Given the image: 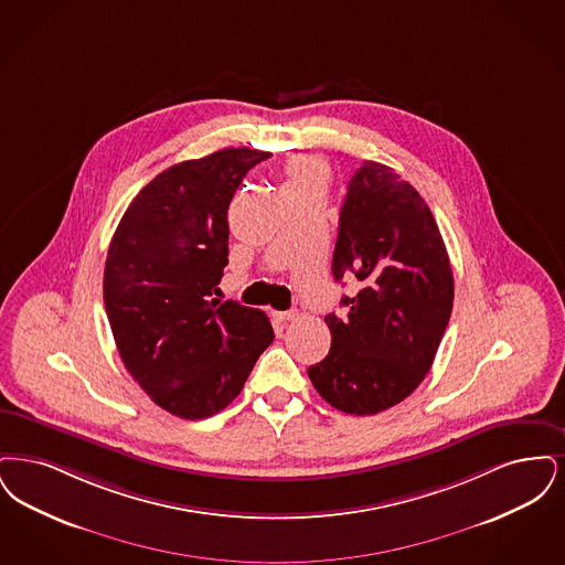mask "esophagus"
I'll list each match as a JSON object with an SVG mask.
<instances>
[{
  "mask_svg": "<svg viewBox=\"0 0 565 565\" xmlns=\"http://www.w3.org/2000/svg\"><path fill=\"white\" fill-rule=\"evenodd\" d=\"M274 317H276V320H278V322L287 324V322H291V320L297 319V317H299V312H297L295 308H291V310H285V312H276Z\"/></svg>",
  "mask_w": 565,
  "mask_h": 565,
  "instance_id": "obj_1",
  "label": "esophagus"
}]
</instances>
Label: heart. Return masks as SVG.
<instances>
[{
	"instance_id": "b5f03b06",
	"label": "heart",
	"mask_w": 565,
	"mask_h": 565,
	"mask_svg": "<svg viewBox=\"0 0 565 565\" xmlns=\"http://www.w3.org/2000/svg\"><path fill=\"white\" fill-rule=\"evenodd\" d=\"M329 183V169L324 160L317 156H295L287 164L282 192L299 194V192H319L322 194Z\"/></svg>"
}]
</instances>
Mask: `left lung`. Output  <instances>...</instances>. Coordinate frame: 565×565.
<instances>
[{
    "instance_id": "1",
    "label": "left lung",
    "mask_w": 565,
    "mask_h": 565,
    "mask_svg": "<svg viewBox=\"0 0 565 565\" xmlns=\"http://www.w3.org/2000/svg\"><path fill=\"white\" fill-rule=\"evenodd\" d=\"M354 276L344 315H327L329 354L308 375L320 396L352 416L380 414L430 371L454 306V274L439 225L416 188L380 162L348 183L333 278Z\"/></svg>"
}]
</instances>
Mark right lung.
I'll return each instance as SVG.
<instances>
[{"label": "right lung", "instance_id": "add662e5", "mask_svg": "<svg viewBox=\"0 0 565 565\" xmlns=\"http://www.w3.org/2000/svg\"><path fill=\"white\" fill-rule=\"evenodd\" d=\"M271 153L227 148L153 177L107 250L103 299L124 367L183 419L225 409L271 344L270 320L211 299L227 266V209L246 172Z\"/></svg>", "mask_w": 565, "mask_h": 565}]
</instances>
